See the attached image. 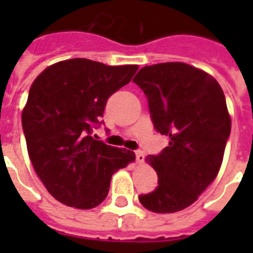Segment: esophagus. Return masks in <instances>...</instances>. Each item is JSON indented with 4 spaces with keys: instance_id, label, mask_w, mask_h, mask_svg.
I'll use <instances>...</instances> for the list:
<instances>
[{
    "instance_id": "obj_1",
    "label": "esophagus",
    "mask_w": 253,
    "mask_h": 253,
    "mask_svg": "<svg viewBox=\"0 0 253 253\" xmlns=\"http://www.w3.org/2000/svg\"><path fill=\"white\" fill-rule=\"evenodd\" d=\"M135 156H136V162H138L139 164H142V163L144 162V159H146V156H144V154H143L142 151H135Z\"/></svg>"
}]
</instances>
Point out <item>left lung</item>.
I'll return each mask as SVG.
<instances>
[{"label":"left lung","instance_id":"obj_1","mask_svg":"<svg viewBox=\"0 0 253 253\" xmlns=\"http://www.w3.org/2000/svg\"><path fill=\"white\" fill-rule=\"evenodd\" d=\"M148 99L155 130L169 144L146 162L159 186L139 201L154 212H176L194 204L215 180L231 132L223 90L209 73L185 63L143 67L132 80Z\"/></svg>","mask_w":253,"mask_h":253}]
</instances>
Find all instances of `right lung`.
<instances>
[{
	"label": "right lung",
	"instance_id": "right-lung-1",
	"mask_svg": "<svg viewBox=\"0 0 253 253\" xmlns=\"http://www.w3.org/2000/svg\"><path fill=\"white\" fill-rule=\"evenodd\" d=\"M138 65L71 59L49 65L34 80L22 113L30 160L51 196L77 209L106 198L111 176L135 160L132 151L93 136L109 97L128 84Z\"/></svg>",
	"mask_w": 253,
	"mask_h": 253
}]
</instances>
